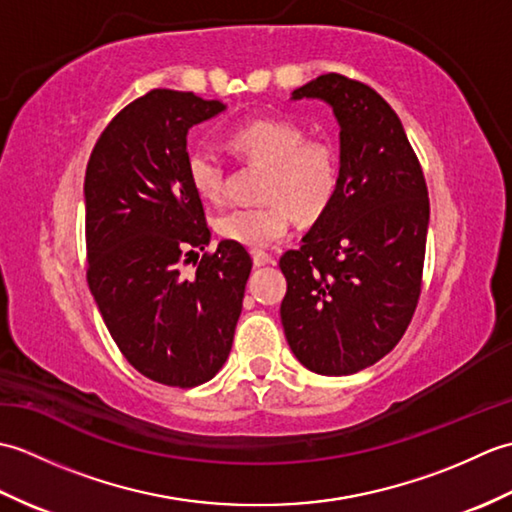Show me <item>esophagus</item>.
Returning a JSON list of instances; mask_svg holds the SVG:
<instances>
[{"instance_id": "esophagus-1", "label": "esophagus", "mask_w": 512, "mask_h": 512, "mask_svg": "<svg viewBox=\"0 0 512 512\" xmlns=\"http://www.w3.org/2000/svg\"><path fill=\"white\" fill-rule=\"evenodd\" d=\"M253 262H255V266H266V264H273V255L264 253V250H253Z\"/></svg>"}]
</instances>
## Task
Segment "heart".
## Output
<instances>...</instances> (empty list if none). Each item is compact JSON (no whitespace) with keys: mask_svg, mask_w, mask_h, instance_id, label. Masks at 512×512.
<instances>
[{"mask_svg":"<svg viewBox=\"0 0 512 512\" xmlns=\"http://www.w3.org/2000/svg\"><path fill=\"white\" fill-rule=\"evenodd\" d=\"M228 143L255 162L268 165L262 206H237L217 217V233L248 248H266L284 237L295 211L317 217L325 211L339 182L334 149L323 140L303 138V129L284 118H255L237 127ZM187 176L202 200L217 202L226 189L224 162L209 149H193Z\"/></svg>","mask_w":512,"mask_h":512,"instance_id":"obj_1","label":"heart"}]
</instances>
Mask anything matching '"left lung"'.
Here are the masks:
<instances>
[{"instance_id":"left-lung-1","label":"left lung","mask_w":512,"mask_h":512,"mask_svg":"<svg viewBox=\"0 0 512 512\" xmlns=\"http://www.w3.org/2000/svg\"><path fill=\"white\" fill-rule=\"evenodd\" d=\"M321 99L341 127L330 204L279 259L281 325L292 354L321 376H347L394 350L416 312L429 193L400 118L369 85L321 74L292 92Z\"/></svg>"}]
</instances>
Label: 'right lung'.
<instances>
[{
	"label": "right lung",
	"mask_w": 512,
	"mask_h": 512,
	"mask_svg": "<svg viewBox=\"0 0 512 512\" xmlns=\"http://www.w3.org/2000/svg\"><path fill=\"white\" fill-rule=\"evenodd\" d=\"M226 110L193 92L151 90L118 112L85 169L88 284L114 343L140 374L189 389L226 363L246 281L248 250L215 253L200 195L187 176V134ZM196 273H181L192 255Z\"/></svg>",
	"instance_id": "right-lung-1"
}]
</instances>
